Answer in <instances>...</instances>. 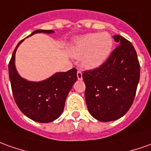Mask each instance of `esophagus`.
Listing matches in <instances>:
<instances>
[{
	"mask_svg": "<svg viewBox=\"0 0 151 151\" xmlns=\"http://www.w3.org/2000/svg\"><path fill=\"white\" fill-rule=\"evenodd\" d=\"M77 78L78 80H80V81L82 80V72L81 70H78L77 71Z\"/></svg>",
	"mask_w": 151,
	"mask_h": 151,
	"instance_id": "1",
	"label": "esophagus"
}]
</instances>
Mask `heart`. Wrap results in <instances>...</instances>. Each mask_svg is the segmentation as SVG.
<instances>
[{"label":"heart","mask_w":151,"mask_h":151,"mask_svg":"<svg viewBox=\"0 0 151 151\" xmlns=\"http://www.w3.org/2000/svg\"><path fill=\"white\" fill-rule=\"evenodd\" d=\"M113 38L108 32L88 34L74 41L70 52L81 58V65L86 69H96L109 59L112 53Z\"/></svg>","instance_id":"b5f03b06"}]
</instances>
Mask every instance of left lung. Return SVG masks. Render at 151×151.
<instances>
[{"instance_id": "1", "label": "left lung", "mask_w": 151, "mask_h": 151, "mask_svg": "<svg viewBox=\"0 0 151 151\" xmlns=\"http://www.w3.org/2000/svg\"><path fill=\"white\" fill-rule=\"evenodd\" d=\"M113 38L118 47L105 63L82 75L88 110L100 122L115 121L125 115L140 80V64L133 45L121 35Z\"/></svg>"}]
</instances>
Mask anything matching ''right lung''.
Returning <instances> with one entry per match:
<instances>
[{"label": "right lung", "mask_w": 151, "mask_h": 151, "mask_svg": "<svg viewBox=\"0 0 151 151\" xmlns=\"http://www.w3.org/2000/svg\"><path fill=\"white\" fill-rule=\"evenodd\" d=\"M38 33L53 34V30L37 29ZM24 39L19 42L9 63V76L14 101L25 116L38 122L47 123L61 116L65 99L77 80L75 67L66 72H57L42 81H29L21 77L15 67V52Z\"/></svg>", "instance_id": "add662e5"}]
</instances>
